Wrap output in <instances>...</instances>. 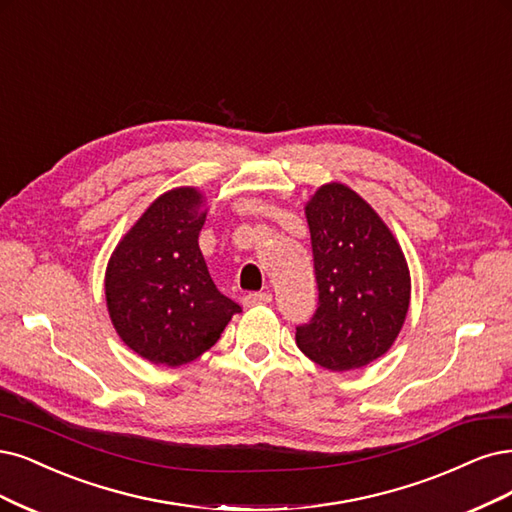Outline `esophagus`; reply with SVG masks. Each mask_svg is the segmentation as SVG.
<instances>
[{
    "label": "esophagus",
    "mask_w": 512,
    "mask_h": 512,
    "mask_svg": "<svg viewBox=\"0 0 512 512\" xmlns=\"http://www.w3.org/2000/svg\"><path fill=\"white\" fill-rule=\"evenodd\" d=\"M273 301L271 292H250L243 296V305L245 307H256V305H269Z\"/></svg>",
    "instance_id": "esophagus-1"
}]
</instances>
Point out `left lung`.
<instances>
[{"instance_id":"8db88e82","label":"left lung","mask_w":512,"mask_h":512,"mask_svg":"<svg viewBox=\"0 0 512 512\" xmlns=\"http://www.w3.org/2000/svg\"><path fill=\"white\" fill-rule=\"evenodd\" d=\"M305 216L317 309L296 326V345L334 373L362 368L392 347L407 317V260L377 211L345 184L317 188Z\"/></svg>"}]
</instances>
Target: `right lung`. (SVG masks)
Listing matches in <instances>:
<instances>
[{
  "label": "right lung",
  "instance_id": "obj_1",
  "mask_svg": "<svg viewBox=\"0 0 512 512\" xmlns=\"http://www.w3.org/2000/svg\"><path fill=\"white\" fill-rule=\"evenodd\" d=\"M201 203L197 188L165 192L122 237L105 271L118 337L152 364L197 360L241 311L207 271L199 248L207 216Z\"/></svg>",
  "mask_w": 512,
  "mask_h": 512
}]
</instances>
